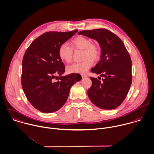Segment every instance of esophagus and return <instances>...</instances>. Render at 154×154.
Masks as SVG:
<instances>
[{"instance_id": "34e87169", "label": "esophagus", "mask_w": 154, "mask_h": 154, "mask_svg": "<svg viewBox=\"0 0 154 154\" xmlns=\"http://www.w3.org/2000/svg\"><path fill=\"white\" fill-rule=\"evenodd\" d=\"M81 76L82 77V78H84V77H86L87 76V75H85V74H81Z\"/></svg>"}]
</instances>
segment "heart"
<instances>
[{"mask_svg": "<svg viewBox=\"0 0 154 154\" xmlns=\"http://www.w3.org/2000/svg\"><path fill=\"white\" fill-rule=\"evenodd\" d=\"M71 47L66 44L60 45L58 49V55L60 59L66 63H70L72 60L73 50H83L82 61L75 63L67 67L69 73H83L91 67L93 61H96L100 58L101 50L99 47L93 44L91 41L85 37L79 36L73 39Z\"/></svg>", "mask_w": 154, "mask_h": 154, "instance_id": "obj_1", "label": "heart"}]
</instances>
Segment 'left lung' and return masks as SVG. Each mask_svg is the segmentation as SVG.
Here are the masks:
<instances>
[{
    "label": "left lung",
    "instance_id": "obj_1",
    "mask_svg": "<svg viewBox=\"0 0 154 154\" xmlns=\"http://www.w3.org/2000/svg\"><path fill=\"white\" fill-rule=\"evenodd\" d=\"M79 35L96 39L101 47V60L91 69L101 78L90 77L87 94L91 102L103 109H113L125 100L132 82L131 60L122 40L106 29L81 31Z\"/></svg>",
    "mask_w": 154,
    "mask_h": 154
}]
</instances>
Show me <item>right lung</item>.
<instances>
[{"instance_id":"add662e5","label":"right lung","mask_w":154,"mask_h":154,"mask_svg":"<svg viewBox=\"0 0 154 154\" xmlns=\"http://www.w3.org/2000/svg\"><path fill=\"white\" fill-rule=\"evenodd\" d=\"M77 32H46L33 41L24 53L22 88L29 102L42 112L60 109L66 102L72 86L81 79L78 73L61 76L65 66L58 55L60 45ZM57 78L58 80L54 82Z\"/></svg>"}]
</instances>
